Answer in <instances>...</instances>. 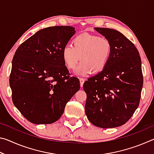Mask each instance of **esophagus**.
<instances>
[{"label": "esophagus", "mask_w": 154, "mask_h": 154, "mask_svg": "<svg viewBox=\"0 0 154 154\" xmlns=\"http://www.w3.org/2000/svg\"><path fill=\"white\" fill-rule=\"evenodd\" d=\"M79 81H80V85H81V87H83V83H84V82H85V79H83V78H80Z\"/></svg>", "instance_id": "esophagus-1"}]
</instances>
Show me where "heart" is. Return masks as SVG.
Masks as SVG:
<instances>
[{
	"label": "heart",
	"instance_id": "b5f03b06",
	"mask_svg": "<svg viewBox=\"0 0 154 154\" xmlns=\"http://www.w3.org/2000/svg\"><path fill=\"white\" fill-rule=\"evenodd\" d=\"M72 46L63 49L62 59L69 70H74L80 60L82 62L77 72L82 76H86L91 71L96 74L103 71L112 52L111 43L108 38L85 33L75 36Z\"/></svg>",
	"mask_w": 154,
	"mask_h": 154
}]
</instances>
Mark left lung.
<instances>
[{"instance_id": "1", "label": "left lung", "mask_w": 154, "mask_h": 154, "mask_svg": "<svg viewBox=\"0 0 154 154\" xmlns=\"http://www.w3.org/2000/svg\"><path fill=\"white\" fill-rule=\"evenodd\" d=\"M94 29L111 41L112 52L105 69L83 83L85 112L93 125L112 128L126 124L139 106L143 84L141 60L136 47L120 32Z\"/></svg>"}]
</instances>
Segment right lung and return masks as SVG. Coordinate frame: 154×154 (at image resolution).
Masks as SVG:
<instances>
[{
	"label": "right lung",
	"instance_id": "add662e5",
	"mask_svg": "<svg viewBox=\"0 0 154 154\" xmlns=\"http://www.w3.org/2000/svg\"><path fill=\"white\" fill-rule=\"evenodd\" d=\"M75 33L69 26L36 32L19 46L12 61L9 84L12 100L24 118L35 124H52L80 88L70 77L62 51Z\"/></svg>",
	"mask_w": 154,
	"mask_h": 154
}]
</instances>
